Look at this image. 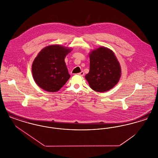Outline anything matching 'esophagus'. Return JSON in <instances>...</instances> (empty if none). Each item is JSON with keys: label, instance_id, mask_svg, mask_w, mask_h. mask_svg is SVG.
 <instances>
[{"label": "esophagus", "instance_id": "1", "mask_svg": "<svg viewBox=\"0 0 158 158\" xmlns=\"http://www.w3.org/2000/svg\"><path fill=\"white\" fill-rule=\"evenodd\" d=\"M79 75L81 76H83L84 75V72L82 71L81 72H80V73H77Z\"/></svg>", "mask_w": 158, "mask_h": 158}]
</instances>
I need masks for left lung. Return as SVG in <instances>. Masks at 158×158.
Wrapping results in <instances>:
<instances>
[{
  "instance_id": "1",
  "label": "left lung",
  "mask_w": 158,
  "mask_h": 158,
  "mask_svg": "<svg viewBox=\"0 0 158 158\" xmlns=\"http://www.w3.org/2000/svg\"><path fill=\"white\" fill-rule=\"evenodd\" d=\"M89 72L85 79L93 90L104 92L112 89L120 81L121 69L119 61L111 50L100 47L91 50Z\"/></svg>"
}]
</instances>
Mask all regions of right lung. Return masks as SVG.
I'll return each mask as SVG.
<instances>
[{
  "instance_id": "right-lung-1",
  "label": "right lung",
  "mask_w": 158,
  "mask_h": 158,
  "mask_svg": "<svg viewBox=\"0 0 158 158\" xmlns=\"http://www.w3.org/2000/svg\"><path fill=\"white\" fill-rule=\"evenodd\" d=\"M72 49L62 45H48L43 48L32 64L33 79L39 87L50 92H57L70 75L64 59Z\"/></svg>"
}]
</instances>
